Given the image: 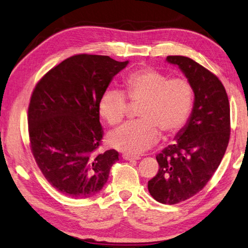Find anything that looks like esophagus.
Returning a JSON list of instances; mask_svg holds the SVG:
<instances>
[{"mask_svg": "<svg viewBox=\"0 0 248 248\" xmlns=\"http://www.w3.org/2000/svg\"><path fill=\"white\" fill-rule=\"evenodd\" d=\"M124 160H128V161H135V160H139L140 157L139 156H131V155H126V154H124V155L122 156Z\"/></svg>", "mask_w": 248, "mask_h": 248, "instance_id": "esophagus-1", "label": "esophagus"}]
</instances>
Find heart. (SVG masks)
I'll return each mask as SVG.
<instances>
[{
  "label": "heart",
  "mask_w": 248,
  "mask_h": 248,
  "mask_svg": "<svg viewBox=\"0 0 248 248\" xmlns=\"http://www.w3.org/2000/svg\"><path fill=\"white\" fill-rule=\"evenodd\" d=\"M127 96L131 102H142L140 120L121 126L108 135V143L117 150L140 154L153 147L160 139V130L173 136L183 129L194 104V89L191 81L170 78L151 67L141 68L125 79ZM128 104L123 92L106 89L97 103V111L109 125H118L127 114Z\"/></svg>",
  "instance_id": "heart-1"
}]
</instances>
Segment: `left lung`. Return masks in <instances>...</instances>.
I'll list each match as a JSON object with an SVG mask.
<instances>
[{
    "label": "left lung",
    "mask_w": 248,
    "mask_h": 248,
    "mask_svg": "<svg viewBox=\"0 0 248 248\" xmlns=\"http://www.w3.org/2000/svg\"><path fill=\"white\" fill-rule=\"evenodd\" d=\"M194 89V106L176 143L158 154V173L147 184L157 202L174 205L189 200L207 185L218 168L230 138V107L222 81L185 56H168Z\"/></svg>",
    "instance_id": "left-lung-1"
}]
</instances>
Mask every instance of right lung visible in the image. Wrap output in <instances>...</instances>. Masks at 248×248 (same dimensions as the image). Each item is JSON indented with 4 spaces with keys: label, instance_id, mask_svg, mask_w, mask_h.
<instances>
[{
    "label": "right lung",
    "instance_id": "obj_1",
    "mask_svg": "<svg viewBox=\"0 0 248 248\" xmlns=\"http://www.w3.org/2000/svg\"><path fill=\"white\" fill-rule=\"evenodd\" d=\"M128 62L78 54L37 82L29 105L31 150L46 180L73 199H88L107 183L119 153H97L104 131L97 103Z\"/></svg>",
    "mask_w": 248,
    "mask_h": 248
}]
</instances>
